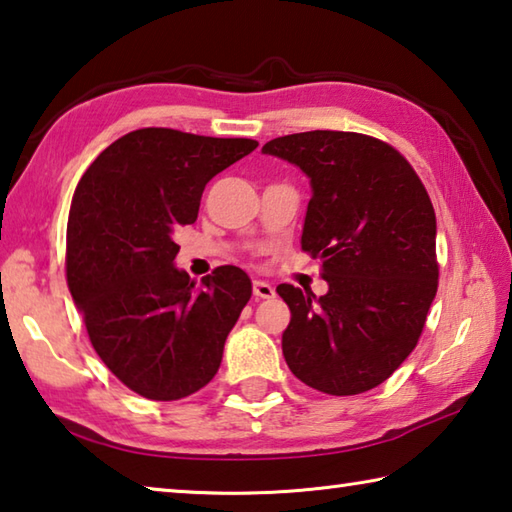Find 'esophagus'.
Returning <instances> with one entry per match:
<instances>
[{
  "label": "esophagus",
  "instance_id": "esophagus-1",
  "mask_svg": "<svg viewBox=\"0 0 512 512\" xmlns=\"http://www.w3.org/2000/svg\"><path fill=\"white\" fill-rule=\"evenodd\" d=\"M253 295H255V300H268V297L275 295V288L264 280H255L253 282Z\"/></svg>",
  "mask_w": 512,
  "mask_h": 512
}]
</instances>
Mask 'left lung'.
Segmentation results:
<instances>
[{
    "instance_id": "left-lung-1",
    "label": "left lung",
    "mask_w": 512,
    "mask_h": 512,
    "mask_svg": "<svg viewBox=\"0 0 512 512\" xmlns=\"http://www.w3.org/2000/svg\"><path fill=\"white\" fill-rule=\"evenodd\" d=\"M262 152L309 176L302 250L329 284L320 297L277 286L291 309L286 365L324 394L369 392L414 351L439 286L432 201L405 156L365 134L315 129Z\"/></svg>"
}]
</instances>
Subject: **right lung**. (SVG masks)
Listing matches in <instances>:
<instances>
[{"instance_id": "right-lung-1", "label": "right lung", "mask_w": 512, "mask_h": 512, "mask_svg": "<svg viewBox=\"0 0 512 512\" xmlns=\"http://www.w3.org/2000/svg\"><path fill=\"white\" fill-rule=\"evenodd\" d=\"M257 147L145 127L87 167L67 226V282L91 345L120 383L179 401L215 378L230 329L253 295L219 266L201 286L174 266V230L197 221L206 183Z\"/></svg>"}]
</instances>
